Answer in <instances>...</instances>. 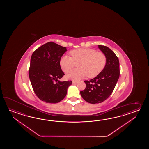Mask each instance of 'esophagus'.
I'll return each instance as SVG.
<instances>
[{"instance_id": "obj_1", "label": "esophagus", "mask_w": 149, "mask_h": 149, "mask_svg": "<svg viewBox=\"0 0 149 149\" xmlns=\"http://www.w3.org/2000/svg\"><path fill=\"white\" fill-rule=\"evenodd\" d=\"M78 82V81H75V80H73V81H72V83H73V84H77Z\"/></svg>"}]
</instances>
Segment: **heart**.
<instances>
[{"mask_svg": "<svg viewBox=\"0 0 149 149\" xmlns=\"http://www.w3.org/2000/svg\"><path fill=\"white\" fill-rule=\"evenodd\" d=\"M71 57L65 55L61 58L60 64L65 73L69 72L74 66V62L79 63V69L72 70L67 76L69 79L78 80L86 76L94 78L104 69L107 57L104 53L92 48H79L71 51Z\"/></svg>", "mask_w": 149, "mask_h": 149, "instance_id": "obj_1", "label": "heart"}]
</instances>
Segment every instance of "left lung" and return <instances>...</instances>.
<instances>
[{"label":"left lung","mask_w":149,"mask_h":149,"mask_svg":"<svg viewBox=\"0 0 149 149\" xmlns=\"http://www.w3.org/2000/svg\"><path fill=\"white\" fill-rule=\"evenodd\" d=\"M107 57L104 69L97 77L85 80L86 88L80 94L86 101L91 104L102 103L111 95L120 75L119 61L117 55L109 48L98 45Z\"/></svg>","instance_id":"obj_1"}]
</instances>
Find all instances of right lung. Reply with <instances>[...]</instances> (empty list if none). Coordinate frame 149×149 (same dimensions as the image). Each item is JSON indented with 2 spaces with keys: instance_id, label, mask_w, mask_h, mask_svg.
Listing matches in <instances>:
<instances>
[{
  "instance_id": "add662e5",
  "label": "right lung",
  "mask_w": 149,
  "mask_h": 149,
  "mask_svg": "<svg viewBox=\"0 0 149 149\" xmlns=\"http://www.w3.org/2000/svg\"><path fill=\"white\" fill-rule=\"evenodd\" d=\"M67 48L48 42L38 48L32 54L29 76L36 95L42 101L56 103L67 95L72 81H60L64 73L60 67L62 56Z\"/></svg>"
}]
</instances>
